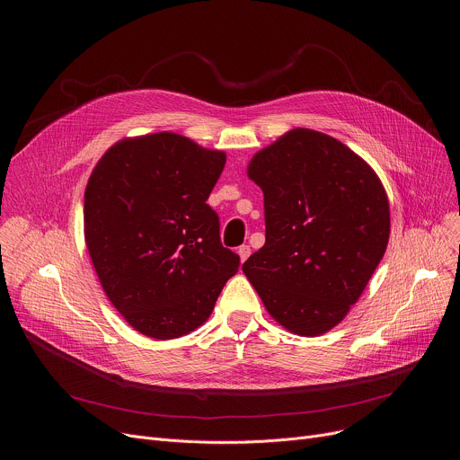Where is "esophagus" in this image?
<instances>
[{
    "label": "esophagus",
    "mask_w": 460,
    "mask_h": 460,
    "mask_svg": "<svg viewBox=\"0 0 460 460\" xmlns=\"http://www.w3.org/2000/svg\"><path fill=\"white\" fill-rule=\"evenodd\" d=\"M238 254H240V261H245L251 254V247L249 245H240L238 247Z\"/></svg>",
    "instance_id": "esophagus-1"
}]
</instances>
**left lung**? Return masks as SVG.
I'll use <instances>...</instances> for the list:
<instances>
[{"mask_svg": "<svg viewBox=\"0 0 460 460\" xmlns=\"http://www.w3.org/2000/svg\"><path fill=\"white\" fill-rule=\"evenodd\" d=\"M247 176L264 192L266 243L242 271L286 330L330 332L385 252L389 204L378 176L342 142L311 128H293L256 153Z\"/></svg>", "mask_w": 460, "mask_h": 460, "instance_id": "1", "label": "left lung"}]
</instances>
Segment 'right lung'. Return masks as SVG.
<instances>
[{
	"label": "right lung",
	"instance_id": "1",
	"mask_svg": "<svg viewBox=\"0 0 460 460\" xmlns=\"http://www.w3.org/2000/svg\"><path fill=\"white\" fill-rule=\"evenodd\" d=\"M226 165L174 133L114 144L85 189V243L100 284L142 335L183 337L215 309L240 256L206 204Z\"/></svg>",
	"mask_w": 460,
	"mask_h": 460
}]
</instances>
